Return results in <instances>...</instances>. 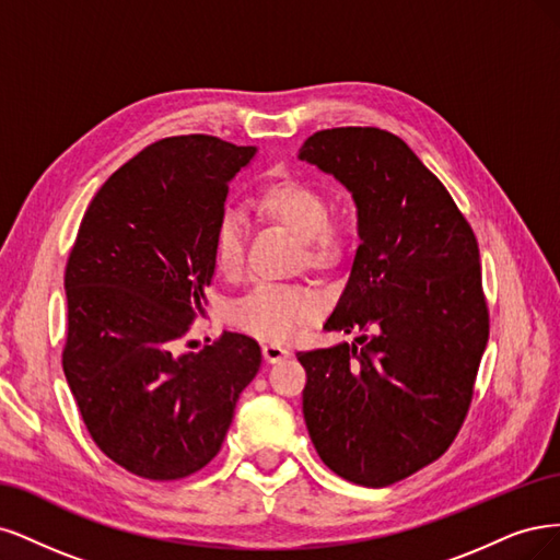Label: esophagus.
Wrapping results in <instances>:
<instances>
[{
    "label": "esophagus",
    "mask_w": 560,
    "mask_h": 560,
    "mask_svg": "<svg viewBox=\"0 0 560 560\" xmlns=\"http://www.w3.org/2000/svg\"><path fill=\"white\" fill-rule=\"evenodd\" d=\"M262 355H265L267 363H281L283 358L291 355V351L279 347V345H262Z\"/></svg>",
    "instance_id": "esophagus-1"
}]
</instances>
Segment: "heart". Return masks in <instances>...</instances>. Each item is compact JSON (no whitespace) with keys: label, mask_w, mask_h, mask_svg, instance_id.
<instances>
[{"label":"heart","mask_w":560,"mask_h":560,"mask_svg":"<svg viewBox=\"0 0 560 560\" xmlns=\"http://www.w3.org/2000/svg\"><path fill=\"white\" fill-rule=\"evenodd\" d=\"M254 209L267 223H277L298 237L300 262L314 272H328L345 262L355 246L349 215L328 213V195L304 178H277L258 190ZM213 260L225 277L244 265V223L223 209L213 225ZM318 316V300L304 285L258 283L228 306V320L246 335L267 341L291 339L304 323Z\"/></svg>","instance_id":"1"}]
</instances>
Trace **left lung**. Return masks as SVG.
<instances>
[{"mask_svg":"<svg viewBox=\"0 0 560 560\" xmlns=\"http://www.w3.org/2000/svg\"><path fill=\"white\" fill-rule=\"evenodd\" d=\"M300 160L353 195L360 246L323 330L355 345L300 351L302 411L320 460L382 489L438 460L472 402L489 341L477 237L407 143L378 128H332Z\"/></svg>","mask_w":560,"mask_h":560,"instance_id":"obj_1","label":"left lung"}]
</instances>
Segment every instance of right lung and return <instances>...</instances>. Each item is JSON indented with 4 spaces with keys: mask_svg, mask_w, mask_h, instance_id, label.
<instances>
[{
    "mask_svg": "<svg viewBox=\"0 0 560 560\" xmlns=\"http://www.w3.org/2000/svg\"><path fill=\"white\" fill-rule=\"evenodd\" d=\"M256 147L160 139L85 209L65 269L62 370L93 442L125 470L184 479L219 454L260 347L223 332L182 351L213 279V225Z\"/></svg>",
    "mask_w": 560,
    "mask_h": 560,
    "instance_id": "1",
    "label": "right lung"
}]
</instances>
